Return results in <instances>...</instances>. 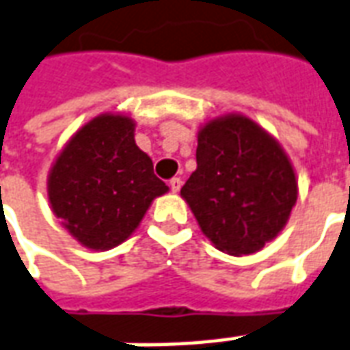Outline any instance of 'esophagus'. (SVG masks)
I'll return each instance as SVG.
<instances>
[{
	"label": "esophagus",
	"mask_w": 350,
	"mask_h": 350,
	"mask_svg": "<svg viewBox=\"0 0 350 350\" xmlns=\"http://www.w3.org/2000/svg\"><path fill=\"white\" fill-rule=\"evenodd\" d=\"M180 187H182V180L180 178H172L170 180V189H172V193L180 191Z\"/></svg>",
	"instance_id": "1"
}]
</instances>
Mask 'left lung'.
Masks as SVG:
<instances>
[{"instance_id": "obj_1", "label": "left lung", "mask_w": 350, "mask_h": 350, "mask_svg": "<svg viewBox=\"0 0 350 350\" xmlns=\"http://www.w3.org/2000/svg\"><path fill=\"white\" fill-rule=\"evenodd\" d=\"M297 193L292 161L261 124L243 113L200 124L197 170L180 195L217 250L260 252L286 227Z\"/></svg>"}]
</instances>
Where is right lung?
I'll use <instances>...</instances> for the list:
<instances>
[{"mask_svg":"<svg viewBox=\"0 0 350 350\" xmlns=\"http://www.w3.org/2000/svg\"><path fill=\"white\" fill-rule=\"evenodd\" d=\"M133 117L100 113L77 129L47 176L51 210L77 243L104 252L138 229L151 202L168 191L136 146Z\"/></svg>","mask_w":350,"mask_h":350,"instance_id":"1","label":"right lung"}]
</instances>
